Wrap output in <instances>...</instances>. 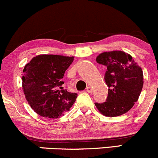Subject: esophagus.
I'll return each mask as SVG.
<instances>
[{
  "instance_id": "esophagus-1",
  "label": "esophagus",
  "mask_w": 158,
  "mask_h": 158,
  "mask_svg": "<svg viewBox=\"0 0 158 158\" xmlns=\"http://www.w3.org/2000/svg\"><path fill=\"white\" fill-rule=\"evenodd\" d=\"M86 91H87V92H88V93L93 92V89L91 88V87H90V86H88L87 88H86Z\"/></svg>"
}]
</instances>
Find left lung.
<instances>
[{"label": "left lung", "mask_w": 158, "mask_h": 158, "mask_svg": "<svg viewBox=\"0 0 158 158\" xmlns=\"http://www.w3.org/2000/svg\"><path fill=\"white\" fill-rule=\"evenodd\" d=\"M97 62L107 67L104 79L109 87L106 102L95 103L100 113L115 117L128 112L138 100L143 85V73L133 58L121 51L103 52Z\"/></svg>", "instance_id": "1"}]
</instances>
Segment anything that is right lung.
Wrapping results in <instances>:
<instances>
[{
	"label": "right lung",
	"mask_w": 158,
	"mask_h": 158,
	"mask_svg": "<svg viewBox=\"0 0 158 158\" xmlns=\"http://www.w3.org/2000/svg\"><path fill=\"white\" fill-rule=\"evenodd\" d=\"M73 57L55 55H40L25 66L22 88L27 101L38 115L57 118L70 110L77 94L64 89L65 71Z\"/></svg>",
	"instance_id": "obj_1"
}]
</instances>
